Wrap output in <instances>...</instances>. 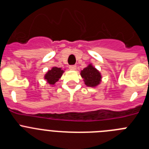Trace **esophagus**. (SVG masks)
<instances>
[{
	"mask_svg": "<svg viewBox=\"0 0 149 149\" xmlns=\"http://www.w3.org/2000/svg\"><path fill=\"white\" fill-rule=\"evenodd\" d=\"M76 68H77V66H76L75 65H70V66H69V69H70V70H72V71L76 70Z\"/></svg>",
	"mask_w": 149,
	"mask_h": 149,
	"instance_id": "1",
	"label": "esophagus"
}]
</instances>
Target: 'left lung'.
I'll return each mask as SVG.
<instances>
[{"mask_svg":"<svg viewBox=\"0 0 149 149\" xmlns=\"http://www.w3.org/2000/svg\"><path fill=\"white\" fill-rule=\"evenodd\" d=\"M81 75L87 86L95 87L101 82V74L97 68H95L92 64H89L81 72Z\"/></svg>","mask_w":149,"mask_h":149,"instance_id":"obj_1","label":"left lung"}]
</instances>
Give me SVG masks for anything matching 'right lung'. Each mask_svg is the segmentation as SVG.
Returning <instances> with one entry per match:
<instances>
[{
	"label": "right lung",
	"instance_id": "1",
	"mask_svg": "<svg viewBox=\"0 0 149 149\" xmlns=\"http://www.w3.org/2000/svg\"><path fill=\"white\" fill-rule=\"evenodd\" d=\"M63 72H64V70H63L61 68H57L54 66L46 72L44 78L45 80H46L47 83L53 86L59 81V79H60Z\"/></svg>",
	"mask_w": 149,
	"mask_h": 149
}]
</instances>
